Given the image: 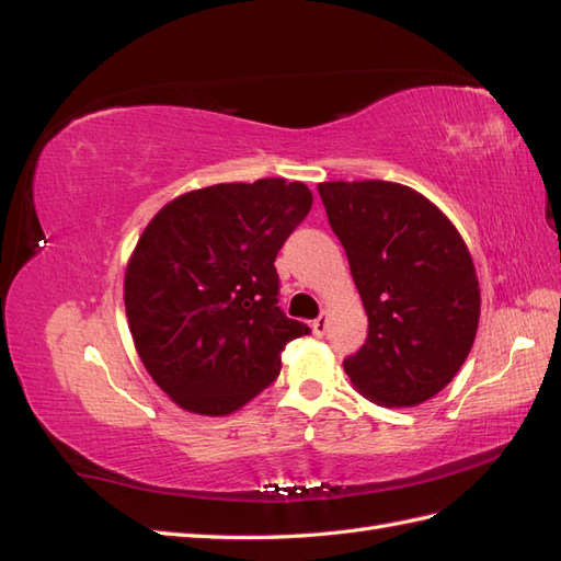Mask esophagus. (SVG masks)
I'll return each instance as SVG.
<instances>
[{"instance_id":"34e87169","label":"esophagus","mask_w":561,"mask_h":561,"mask_svg":"<svg viewBox=\"0 0 561 561\" xmlns=\"http://www.w3.org/2000/svg\"><path fill=\"white\" fill-rule=\"evenodd\" d=\"M311 328H313V334L316 336H322L328 332V313H320L313 322H311Z\"/></svg>"}]
</instances>
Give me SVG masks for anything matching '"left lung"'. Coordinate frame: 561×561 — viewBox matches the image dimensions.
<instances>
[{
	"instance_id": "1",
	"label": "left lung",
	"mask_w": 561,
	"mask_h": 561,
	"mask_svg": "<svg viewBox=\"0 0 561 561\" xmlns=\"http://www.w3.org/2000/svg\"><path fill=\"white\" fill-rule=\"evenodd\" d=\"M318 192L369 320L365 344L344 360L351 383L386 407L426 402L461 369L480 322L461 233L404 184L322 182Z\"/></svg>"
}]
</instances>
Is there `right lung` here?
Returning <instances> with one entry per match:
<instances>
[{
  "mask_svg": "<svg viewBox=\"0 0 561 561\" xmlns=\"http://www.w3.org/2000/svg\"><path fill=\"white\" fill-rule=\"evenodd\" d=\"M313 206L307 184H213L163 206L126 268L135 348L182 410L225 416L278 377L287 342L309 334L278 307L276 254Z\"/></svg>",
  "mask_w": 561,
  "mask_h": 561,
  "instance_id": "obj_1",
  "label": "right lung"
}]
</instances>
